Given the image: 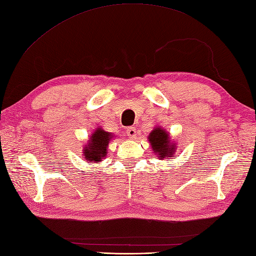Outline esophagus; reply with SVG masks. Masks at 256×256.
<instances>
[{"label": "esophagus", "mask_w": 256, "mask_h": 256, "mask_svg": "<svg viewBox=\"0 0 256 256\" xmlns=\"http://www.w3.org/2000/svg\"><path fill=\"white\" fill-rule=\"evenodd\" d=\"M126 134H128L130 138L135 140L136 138V130H135V128H133V126L126 128Z\"/></svg>", "instance_id": "esophagus-1"}]
</instances>
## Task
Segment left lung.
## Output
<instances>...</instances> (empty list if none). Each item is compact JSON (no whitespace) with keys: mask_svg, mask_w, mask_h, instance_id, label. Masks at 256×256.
Instances as JSON below:
<instances>
[{"mask_svg":"<svg viewBox=\"0 0 256 256\" xmlns=\"http://www.w3.org/2000/svg\"><path fill=\"white\" fill-rule=\"evenodd\" d=\"M148 140L154 152L156 154V158L163 160L164 158L170 159L176 152V145L171 142L168 133L161 128H156L152 132L149 134Z\"/></svg>","mask_w":256,"mask_h":256,"instance_id":"1","label":"left lung"}]
</instances>
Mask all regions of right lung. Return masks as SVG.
<instances>
[{
    "mask_svg": "<svg viewBox=\"0 0 256 256\" xmlns=\"http://www.w3.org/2000/svg\"><path fill=\"white\" fill-rule=\"evenodd\" d=\"M114 138V135L104 130L102 128L95 130V132L90 137L88 145L84 146L83 156L84 160L88 163H96L102 161L107 156V148L109 142Z\"/></svg>",
    "mask_w": 256,
    "mask_h": 256,
    "instance_id": "right-lung-1",
    "label": "right lung"
}]
</instances>
